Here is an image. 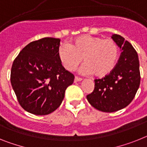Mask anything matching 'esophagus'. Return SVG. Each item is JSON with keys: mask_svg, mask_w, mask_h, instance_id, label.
Listing matches in <instances>:
<instances>
[{"mask_svg": "<svg viewBox=\"0 0 147 147\" xmlns=\"http://www.w3.org/2000/svg\"><path fill=\"white\" fill-rule=\"evenodd\" d=\"M81 80H82V78H81L76 76V77H75V80H74V81H75V82H78V81H81Z\"/></svg>", "mask_w": 147, "mask_h": 147, "instance_id": "34e87169", "label": "esophagus"}]
</instances>
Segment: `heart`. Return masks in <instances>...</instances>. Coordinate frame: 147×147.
Returning a JSON list of instances; mask_svg holds the SVG:
<instances>
[{"label":"heart","instance_id":"b5f03b06","mask_svg":"<svg viewBox=\"0 0 147 147\" xmlns=\"http://www.w3.org/2000/svg\"><path fill=\"white\" fill-rule=\"evenodd\" d=\"M58 57L66 70L76 69L84 58L85 64L80 69L84 75L93 74L96 77L108 76L115 68L119 57V48L113 39L84 35L69 45L58 49Z\"/></svg>","mask_w":147,"mask_h":147}]
</instances>
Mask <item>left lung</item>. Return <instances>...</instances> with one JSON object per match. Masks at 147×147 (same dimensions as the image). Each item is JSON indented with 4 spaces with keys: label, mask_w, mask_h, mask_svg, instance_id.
Wrapping results in <instances>:
<instances>
[{
    "label": "left lung",
    "mask_w": 147,
    "mask_h": 147,
    "mask_svg": "<svg viewBox=\"0 0 147 147\" xmlns=\"http://www.w3.org/2000/svg\"><path fill=\"white\" fill-rule=\"evenodd\" d=\"M112 39L121 49L115 68L108 76L95 79L94 90L87 96L90 104L103 112H114L125 108L135 96L140 82L138 53L120 35Z\"/></svg>",
    "instance_id": "1"
}]
</instances>
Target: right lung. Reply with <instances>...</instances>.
<instances>
[{
  "label": "right lung",
  "mask_w": 147,
  "mask_h": 147,
  "mask_svg": "<svg viewBox=\"0 0 147 147\" xmlns=\"http://www.w3.org/2000/svg\"><path fill=\"white\" fill-rule=\"evenodd\" d=\"M60 39L45 37L26 45L13 61L10 81L18 103L26 111L47 115L60 105L74 81L58 57Z\"/></svg>",
  "instance_id": "obj_1"
}]
</instances>
